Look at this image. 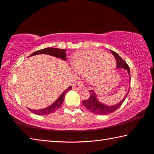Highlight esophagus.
Wrapping results in <instances>:
<instances>
[{"instance_id":"esophagus-1","label":"esophagus","mask_w":154,"mask_h":154,"mask_svg":"<svg viewBox=\"0 0 154 154\" xmlns=\"http://www.w3.org/2000/svg\"><path fill=\"white\" fill-rule=\"evenodd\" d=\"M74 90H82L83 89V85L81 84H77V85H75L73 87H72Z\"/></svg>"}]
</instances>
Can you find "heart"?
Masks as SVG:
<instances>
[{
	"instance_id": "1",
	"label": "heart",
	"mask_w": 154,
	"mask_h": 154,
	"mask_svg": "<svg viewBox=\"0 0 154 154\" xmlns=\"http://www.w3.org/2000/svg\"><path fill=\"white\" fill-rule=\"evenodd\" d=\"M72 65L77 73H86L87 79L91 84L98 85L112 74L116 62L111 54L95 49L77 52L72 58ZM106 73L108 74L106 75Z\"/></svg>"
}]
</instances>
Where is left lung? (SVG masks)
Returning <instances> with one entry per match:
<instances>
[{
    "instance_id": "1",
    "label": "left lung",
    "mask_w": 154,
    "mask_h": 154,
    "mask_svg": "<svg viewBox=\"0 0 154 154\" xmlns=\"http://www.w3.org/2000/svg\"><path fill=\"white\" fill-rule=\"evenodd\" d=\"M111 52L116 60L117 69H123L124 70H126L130 79V68L128 66V65L127 64L126 62H125L124 60L116 53V52H115L112 50H111ZM129 90L127 92L126 96H124V98L122 99L120 102H119L118 104H116V105H105V104L100 103V101L98 100L97 96H96L95 92H94L93 90L90 91V98H88V100H83L82 103L83 105H84L85 107L88 109V110L92 112V113L96 115H100V116H105V115H108L113 113V112L117 110L119 107H120L121 105H122V103H123L124 101L125 100V99L126 98L128 94Z\"/></svg>"
}]
</instances>
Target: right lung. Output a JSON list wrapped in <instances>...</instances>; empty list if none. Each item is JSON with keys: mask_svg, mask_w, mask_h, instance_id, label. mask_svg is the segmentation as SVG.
Returning <instances> with one entry per match:
<instances>
[{"mask_svg": "<svg viewBox=\"0 0 154 154\" xmlns=\"http://www.w3.org/2000/svg\"><path fill=\"white\" fill-rule=\"evenodd\" d=\"M38 54H48L49 56H52L56 57V58H58L60 59L63 60L64 61L66 60V49H61L58 48H47L45 49H41V50L36 51L34 52L32 54H31L30 56H35V55H38ZM72 87L70 86L67 88V89L65 90L61 94V95L59 96L58 98L54 102L53 104H51L50 106H48L45 109H37V110H35V109H30L29 110L32 112V113H35L36 115H38V116H46V115L50 114L53 113L57 109L60 107L62 103L64 102V96L66 94L69 92V90H71Z\"/></svg>", "mask_w": 154, "mask_h": 154, "instance_id": "right-lung-1", "label": "right lung"}]
</instances>
